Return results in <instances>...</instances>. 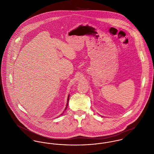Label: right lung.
Here are the masks:
<instances>
[{
  "instance_id": "right-lung-1",
  "label": "right lung",
  "mask_w": 154,
  "mask_h": 154,
  "mask_svg": "<svg viewBox=\"0 0 154 154\" xmlns=\"http://www.w3.org/2000/svg\"><path fill=\"white\" fill-rule=\"evenodd\" d=\"M69 96H68V98H67V104H66V109H65V110H66V109H67V106H68V103H69Z\"/></svg>"
}]
</instances>
